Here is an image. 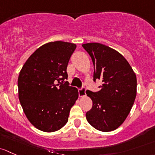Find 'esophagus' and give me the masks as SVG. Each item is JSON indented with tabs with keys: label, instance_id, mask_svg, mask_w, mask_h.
Returning a JSON list of instances; mask_svg holds the SVG:
<instances>
[{
	"label": "esophagus",
	"instance_id": "34e87169",
	"mask_svg": "<svg viewBox=\"0 0 155 155\" xmlns=\"http://www.w3.org/2000/svg\"><path fill=\"white\" fill-rule=\"evenodd\" d=\"M78 94H79V97H84L86 95V88L85 87H82V88L78 89Z\"/></svg>",
	"mask_w": 155,
	"mask_h": 155
}]
</instances>
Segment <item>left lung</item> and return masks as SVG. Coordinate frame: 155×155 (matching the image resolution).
<instances>
[{
  "instance_id": "1",
  "label": "left lung",
  "mask_w": 155,
  "mask_h": 155,
  "mask_svg": "<svg viewBox=\"0 0 155 155\" xmlns=\"http://www.w3.org/2000/svg\"><path fill=\"white\" fill-rule=\"evenodd\" d=\"M94 65L93 81L101 80V89L87 90L92 107L86 113L87 120L95 129L116 130L128 116L137 95V77L131 66L120 53L101 44L82 45Z\"/></svg>"
}]
</instances>
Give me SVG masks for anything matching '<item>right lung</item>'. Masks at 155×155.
I'll use <instances>...</instances> for the list:
<instances>
[{
	"label": "right lung",
	"mask_w": 155,
	"mask_h": 155,
	"mask_svg": "<svg viewBox=\"0 0 155 155\" xmlns=\"http://www.w3.org/2000/svg\"><path fill=\"white\" fill-rule=\"evenodd\" d=\"M75 48V44L62 41L46 43L30 55L19 73L21 105L30 123L42 131L62 128L78 99V89L63 84Z\"/></svg>",
	"instance_id": "obj_1"
}]
</instances>
